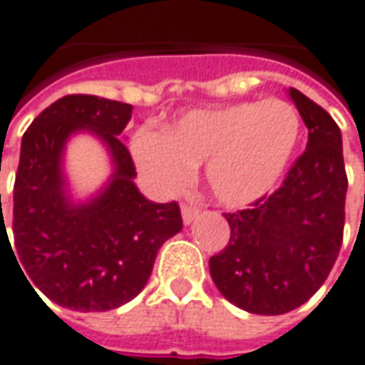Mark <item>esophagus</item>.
I'll use <instances>...</instances> for the list:
<instances>
[{
  "mask_svg": "<svg viewBox=\"0 0 365 365\" xmlns=\"http://www.w3.org/2000/svg\"><path fill=\"white\" fill-rule=\"evenodd\" d=\"M198 212H200V208H198V206H192V204H183V206H182L183 223H185V225L194 223V219L198 217Z\"/></svg>",
  "mask_w": 365,
  "mask_h": 365,
  "instance_id": "esophagus-1",
  "label": "esophagus"
}]
</instances>
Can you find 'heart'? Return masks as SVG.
Returning a JSON list of instances; mask_svg holds the SVG:
<instances>
[{
  "mask_svg": "<svg viewBox=\"0 0 365 365\" xmlns=\"http://www.w3.org/2000/svg\"><path fill=\"white\" fill-rule=\"evenodd\" d=\"M302 136V118L283 98L194 109L165 132L144 128L132 153L163 190H180L206 163V185L225 206H247L281 182Z\"/></svg>",
  "mask_w": 365,
  "mask_h": 365,
  "instance_id": "heart-1",
  "label": "heart"
}]
</instances>
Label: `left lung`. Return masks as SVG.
Instances as JSON below:
<instances>
[{
	"label": "left lung",
	"mask_w": 365,
	"mask_h": 365,
	"mask_svg": "<svg viewBox=\"0 0 365 365\" xmlns=\"http://www.w3.org/2000/svg\"><path fill=\"white\" fill-rule=\"evenodd\" d=\"M308 128L306 150L281 187L225 212L229 244L208 262L217 289L252 314L277 316L306 304L327 281L343 244L347 173L334 119L289 88Z\"/></svg>",
	"instance_id": "8db88e82"
}]
</instances>
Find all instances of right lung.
Wrapping results in <instances>:
<instances>
[{
  "label": "right lung",
  "mask_w": 365,
  "mask_h": 365,
  "mask_svg": "<svg viewBox=\"0 0 365 365\" xmlns=\"http://www.w3.org/2000/svg\"><path fill=\"white\" fill-rule=\"evenodd\" d=\"M130 118L128 103L68 95L34 118L22 136L11 252L26 283L57 306L105 312L128 304L144 289L159 247L182 231L180 204L150 202L134 183L136 167L119 140ZM82 129L106 142L116 171L98 197L76 205L65 192L61 155L67 138ZM1 231L8 235L4 221Z\"/></svg>",
  "instance_id": "right-lung-1"
}]
</instances>
